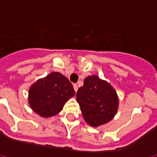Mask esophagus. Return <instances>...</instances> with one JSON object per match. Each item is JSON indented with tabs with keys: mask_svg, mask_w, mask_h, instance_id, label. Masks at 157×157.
Instances as JSON below:
<instances>
[{
	"mask_svg": "<svg viewBox=\"0 0 157 157\" xmlns=\"http://www.w3.org/2000/svg\"><path fill=\"white\" fill-rule=\"evenodd\" d=\"M73 86H74L75 91V92H77V90H78V86L76 85V84H74V85H73Z\"/></svg>",
	"mask_w": 157,
	"mask_h": 157,
	"instance_id": "esophagus-1",
	"label": "esophagus"
}]
</instances>
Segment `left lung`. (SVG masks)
<instances>
[{"instance_id":"left-lung-1","label":"left lung","mask_w":157,"mask_h":157,"mask_svg":"<svg viewBox=\"0 0 157 157\" xmlns=\"http://www.w3.org/2000/svg\"><path fill=\"white\" fill-rule=\"evenodd\" d=\"M76 98L84 120L92 127L107 123L117 112L119 100L116 92L109 83L97 75L86 78Z\"/></svg>"}]
</instances>
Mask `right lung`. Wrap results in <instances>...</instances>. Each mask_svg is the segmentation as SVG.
I'll return each mask as SVG.
<instances>
[{"instance_id":"add662e5","label":"right lung","mask_w":157,"mask_h":157,"mask_svg":"<svg viewBox=\"0 0 157 157\" xmlns=\"http://www.w3.org/2000/svg\"><path fill=\"white\" fill-rule=\"evenodd\" d=\"M75 94L70 81L59 72H52L30 86L28 101L39 116L50 117L59 113L66 101Z\"/></svg>"}]
</instances>
